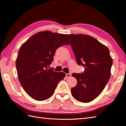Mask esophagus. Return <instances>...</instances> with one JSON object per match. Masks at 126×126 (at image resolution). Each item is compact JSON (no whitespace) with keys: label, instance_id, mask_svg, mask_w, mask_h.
<instances>
[{"label":"esophagus","instance_id":"obj_1","mask_svg":"<svg viewBox=\"0 0 126 126\" xmlns=\"http://www.w3.org/2000/svg\"><path fill=\"white\" fill-rule=\"evenodd\" d=\"M66 77L67 78H69L71 77V74H66Z\"/></svg>","mask_w":126,"mask_h":126}]
</instances>
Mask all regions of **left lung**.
I'll return each instance as SVG.
<instances>
[{
  "label": "left lung",
  "mask_w": 126,
  "mask_h": 126,
  "mask_svg": "<svg viewBox=\"0 0 126 126\" xmlns=\"http://www.w3.org/2000/svg\"><path fill=\"white\" fill-rule=\"evenodd\" d=\"M76 61L84 66V73H73L77 84L72 88L79 102L89 103L102 93L111 76L113 59L107 47L90 36L66 34Z\"/></svg>",
  "instance_id": "8db88e82"
}]
</instances>
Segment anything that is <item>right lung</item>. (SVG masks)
<instances>
[{"mask_svg":"<svg viewBox=\"0 0 126 126\" xmlns=\"http://www.w3.org/2000/svg\"><path fill=\"white\" fill-rule=\"evenodd\" d=\"M64 34L50 31L35 33L20 47L16 59L18 79L23 89L32 98L42 101L50 98L63 72L48 69L57 49L69 45Z\"/></svg>","mask_w":126,"mask_h":126,"instance_id":"add662e5","label":"right lung"}]
</instances>
